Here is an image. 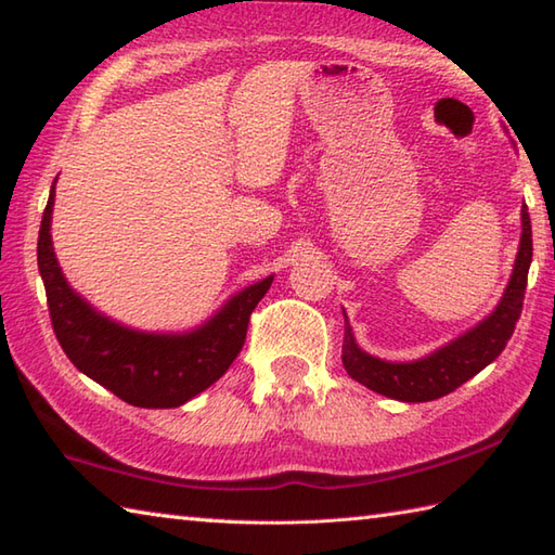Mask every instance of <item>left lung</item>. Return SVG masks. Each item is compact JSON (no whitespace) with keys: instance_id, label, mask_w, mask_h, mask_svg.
I'll use <instances>...</instances> for the list:
<instances>
[{"instance_id":"1","label":"left lung","mask_w":555,"mask_h":555,"mask_svg":"<svg viewBox=\"0 0 555 555\" xmlns=\"http://www.w3.org/2000/svg\"><path fill=\"white\" fill-rule=\"evenodd\" d=\"M529 264H532V221H529L527 205H522L520 250H517L511 284L491 317L475 326L473 332L451 340L441 350L417 362H384L362 352L356 338H352L346 317V372L362 386L372 388V391L393 400H405V403H424V400H434L455 391L457 386H463L496 360L511 340L522 312Z\"/></svg>"}]
</instances>
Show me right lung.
Instances as JSON below:
<instances>
[{
  "label": "right lung",
  "instance_id": "right-lung-1",
  "mask_svg": "<svg viewBox=\"0 0 555 555\" xmlns=\"http://www.w3.org/2000/svg\"><path fill=\"white\" fill-rule=\"evenodd\" d=\"M52 205L42 211L38 267L59 346L76 367L135 408H179L231 367L245 344L247 324L274 276L247 286L219 314L183 336L140 334L109 322L68 288L52 250Z\"/></svg>",
  "mask_w": 555,
  "mask_h": 555
}]
</instances>
